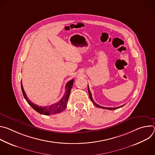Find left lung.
I'll use <instances>...</instances> for the list:
<instances>
[{"label":"left lung","mask_w":155,"mask_h":155,"mask_svg":"<svg viewBox=\"0 0 155 155\" xmlns=\"http://www.w3.org/2000/svg\"><path fill=\"white\" fill-rule=\"evenodd\" d=\"M87 90H88V93H89V96H90V98L91 101H92V102L94 104V105H96V106L97 107H98V108H103V109H107V110H116V109H118V108H121V107H122L123 106H124V105H125V104H124V105H121V106L118 107H105L101 106V105H98L97 104H96V103L94 101V100L93 99L92 95H91V91H90V89H89V86H88V85H87Z\"/></svg>","instance_id":"left-lung-1"}]
</instances>
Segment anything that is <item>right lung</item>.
I'll return each instance as SVG.
<instances>
[{"instance_id": "right-lung-1", "label": "right lung", "mask_w": 155, "mask_h": 155, "mask_svg": "<svg viewBox=\"0 0 155 155\" xmlns=\"http://www.w3.org/2000/svg\"><path fill=\"white\" fill-rule=\"evenodd\" d=\"M74 79L71 80L68 83H67L65 85V92L62 97V98L57 103L51 105L50 106L47 107H40L38 106L35 104H34L32 101H31L27 97L26 93L24 90V88L22 84V81H21V90L24 96L25 99L26 100L28 103L38 113L45 115H50L52 114H56L60 112H62L63 110H65V108L67 107V103L68 101V99L71 93V91L72 87L73 86V83H74Z\"/></svg>"}]
</instances>
